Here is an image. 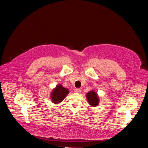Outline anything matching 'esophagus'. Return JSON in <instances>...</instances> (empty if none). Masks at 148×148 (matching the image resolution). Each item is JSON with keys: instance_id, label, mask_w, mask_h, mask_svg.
<instances>
[{"instance_id": "obj_1", "label": "esophagus", "mask_w": 148, "mask_h": 148, "mask_svg": "<svg viewBox=\"0 0 148 148\" xmlns=\"http://www.w3.org/2000/svg\"><path fill=\"white\" fill-rule=\"evenodd\" d=\"M74 91H75V92L78 93V92H79L81 91V89H80V88H75V89H74Z\"/></svg>"}]
</instances>
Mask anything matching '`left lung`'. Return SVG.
Segmentation results:
<instances>
[{
  "label": "left lung",
  "mask_w": 148,
  "mask_h": 148,
  "mask_svg": "<svg viewBox=\"0 0 148 148\" xmlns=\"http://www.w3.org/2000/svg\"><path fill=\"white\" fill-rule=\"evenodd\" d=\"M86 97L88 103L91 106L96 107L99 104V97L94 90H92L88 92L86 94Z\"/></svg>",
  "instance_id": "obj_1"
}]
</instances>
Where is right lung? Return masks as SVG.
I'll list each match as a JSON object with an SVG mask.
<instances>
[{
    "label": "right lung",
    "instance_id": "right-lung-1",
    "mask_svg": "<svg viewBox=\"0 0 148 148\" xmlns=\"http://www.w3.org/2000/svg\"><path fill=\"white\" fill-rule=\"evenodd\" d=\"M69 93V90L67 88H64L61 84H58L51 93V100L53 103L58 104L64 100Z\"/></svg>",
    "mask_w": 148,
    "mask_h": 148
}]
</instances>
